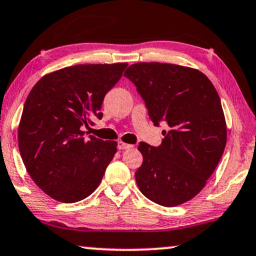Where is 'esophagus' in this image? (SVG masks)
<instances>
[{"label": "esophagus", "mask_w": 256, "mask_h": 256, "mask_svg": "<svg viewBox=\"0 0 256 256\" xmlns=\"http://www.w3.org/2000/svg\"><path fill=\"white\" fill-rule=\"evenodd\" d=\"M134 146L132 144H128V143H124V142H118V149L120 150H125V149H130V148H132Z\"/></svg>", "instance_id": "34e87169"}]
</instances>
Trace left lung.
Returning <instances> with one entry per match:
<instances>
[{
    "label": "left lung",
    "mask_w": 256,
    "mask_h": 256,
    "mask_svg": "<svg viewBox=\"0 0 256 256\" xmlns=\"http://www.w3.org/2000/svg\"><path fill=\"white\" fill-rule=\"evenodd\" d=\"M124 75L144 98L154 124L168 125L158 148L144 142L138 146V188L158 205L184 204L204 188L226 149L220 95L208 76L190 66L140 62Z\"/></svg>",
    "instance_id": "obj_1"
}]
</instances>
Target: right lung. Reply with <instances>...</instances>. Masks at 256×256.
<instances>
[{
    "label": "right lung",
    "instance_id": "right-lung-1",
    "mask_svg": "<svg viewBox=\"0 0 256 256\" xmlns=\"http://www.w3.org/2000/svg\"><path fill=\"white\" fill-rule=\"evenodd\" d=\"M128 63L78 64L42 76L30 92L19 122V150L28 175L60 202H76L100 184L116 142L86 137L101 119L107 92Z\"/></svg>",
    "mask_w": 256,
    "mask_h": 256
}]
</instances>
